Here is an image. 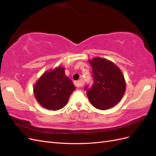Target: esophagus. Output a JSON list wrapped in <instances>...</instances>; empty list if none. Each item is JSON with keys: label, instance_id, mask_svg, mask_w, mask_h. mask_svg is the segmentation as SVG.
Listing matches in <instances>:
<instances>
[{"label": "esophagus", "instance_id": "obj_1", "mask_svg": "<svg viewBox=\"0 0 156 156\" xmlns=\"http://www.w3.org/2000/svg\"><path fill=\"white\" fill-rule=\"evenodd\" d=\"M83 84V82L82 81H75V85L77 87H81Z\"/></svg>", "mask_w": 156, "mask_h": 156}]
</instances>
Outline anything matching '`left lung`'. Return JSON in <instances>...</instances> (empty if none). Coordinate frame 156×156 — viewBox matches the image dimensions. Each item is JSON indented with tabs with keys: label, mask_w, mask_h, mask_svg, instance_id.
I'll return each instance as SVG.
<instances>
[{
	"label": "left lung",
	"mask_w": 156,
	"mask_h": 156,
	"mask_svg": "<svg viewBox=\"0 0 156 156\" xmlns=\"http://www.w3.org/2000/svg\"><path fill=\"white\" fill-rule=\"evenodd\" d=\"M88 62L92 68L94 79L93 85L87 93L91 104L100 110L115 106L124 96L126 88L121 69L104 58L94 57Z\"/></svg>",
	"instance_id": "obj_1"
}]
</instances>
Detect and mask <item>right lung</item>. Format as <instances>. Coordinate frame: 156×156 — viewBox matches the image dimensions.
I'll use <instances>...</instances> for the list:
<instances>
[{
	"label": "right lung",
	"instance_id": "add662e5",
	"mask_svg": "<svg viewBox=\"0 0 156 156\" xmlns=\"http://www.w3.org/2000/svg\"><path fill=\"white\" fill-rule=\"evenodd\" d=\"M65 68L58 66L48 70L37 80L33 93L38 103L47 109L57 111L66 106L75 87L65 74Z\"/></svg>",
	"mask_w": 156,
	"mask_h": 156
}]
</instances>
